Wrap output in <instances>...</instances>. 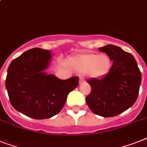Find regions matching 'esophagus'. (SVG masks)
<instances>
[{
  "label": "esophagus",
  "instance_id": "34e87169",
  "mask_svg": "<svg viewBox=\"0 0 147 147\" xmlns=\"http://www.w3.org/2000/svg\"><path fill=\"white\" fill-rule=\"evenodd\" d=\"M84 82H85L84 79L82 78V77H80V84L82 85V83H84Z\"/></svg>",
  "mask_w": 147,
  "mask_h": 147
}]
</instances>
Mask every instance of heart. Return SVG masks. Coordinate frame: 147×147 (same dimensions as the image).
I'll return each mask as SVG.
<instances>
[{"label": "heart", "instance_id": "b5f03b06", "mask_svg": "<svg viewBox=\"0 0 147 147\" xmlns=\"http://www.w3.org/2000/svg\"><path fill=\"white\" fill-rule=\"evenodd\" d=\"M70 65L79 72H86L92 78H101L110 71L112 61L106 54L87 53L75 56L69 61Z\"/></svg>", "mask_w": 147, "mask_h": 147}]
</instances>
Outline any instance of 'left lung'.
Returning <instances> with one entry per match:
<instances>
[{
	"label": "left lung",
	"instance_id": "8db88e82",
	"mask_svg": "<svg viewBox=\"0 0 147 147\" xmlns=\"http://www.w3.org/2000/svg\"><path fill=\"white\" fill-rule=\"evenodd\" d=\"M113 61L110 72L100 79H89L90 94L86 98L93 113L111 117L122 113L135 103L141 83V73L131 53L108 44L99 48Z\"/></svg>",
	"mask_w": 147,
	"mask_h": 147
}]
</instances>
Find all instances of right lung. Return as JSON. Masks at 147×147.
Masks as SVG:
<instances>
[{"instance_id":"1","label":"right lung","mask_w":147,"mask_h":147,"mask_svg":"<svg viewBox=\"0 0 147 147\" xmlns=\"http://www.w3.org/2000/svg\"><path fill=\"white\" fill-rule=\"evenodd\" d=\"M51 60L50 51L34 48L10 63L6 88L18 112L35 119L51 118L60 112L67 94L78 86V76L60 80L48 74L45 71Z\"/></svg>"}]
</instances>
